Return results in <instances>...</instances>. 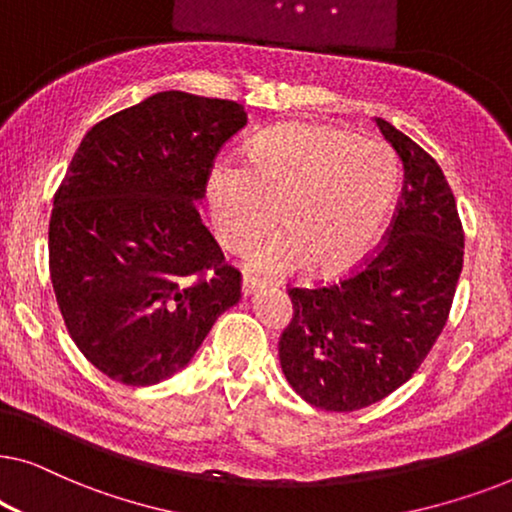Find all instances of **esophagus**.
Returning a JSON list of instances; mask_svg holds the SVG:
<instances>
[{
  "mask_svg": "<svg viewBox=\"0 0 512 512\" xmlns=\"http://www.w3.org/2000/svg\"><path fill=\"white\" fill-rule=\"evenodd\" d=\"M258 286H263L261 279H258L256 275H251V272H244V275H242V291H244V296L254 293Z\"/></svg>",
  "mask_w": 512,
  "mask_h": 512,
  "instance_id": "34e87169",
  "label": "esophagus"
}]
</instances>
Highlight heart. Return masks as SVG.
Returning a JSON list of instances; mask_svg holds the SVG:
<instances>
[{
	"mask_svg": "<svg viewBox=\"0 0 512 512\" xmlns=\"http://www.w3.org/2000/svg\"><path fill=\"white\" fill-rule=\"evenodd\" d=\"M398 184L396 158L375 139L319 125H282L254 139L247 163H219L207 198L214 233L244 251L277 221L284 230L254 251L251 265L289 275L310 263L335 272L366 254Z\"/></svg>",
	"mask_w": 512,
	"mask_h": 512,
	"instance_id": "b5f03b06",
	"label": "heart"
}]
</instances>
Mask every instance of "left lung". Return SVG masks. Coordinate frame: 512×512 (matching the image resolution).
Instances as JSON below:
<instances>
[{
  "mask_svg": "<svg viewBox=\"0 0 512 512\" xmlns=\"http://www.w3.org/2000/svg\"><path fill=\"white\" fill-rule=\"evenodd\" d=\"M375 123L403 170L387 240L352 277L289 289L293 319L279 338L293 391L331 412L368 408L410 380L443 333L464 265V230L443 170L384 118Z\"/></svg>",
  "mask_w": 512,
  "mask_h": 512,
  "instance_id": "1",
  "label": "left lung"
}]
</instances>
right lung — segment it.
<instances>
[{"instance_id":"add662e5","label":"right lung","mask_w":512,"mask_h":512,"mask_svg":"<svg viewBox=\"0 0 512 512\" xmlns=\"http://www.w3.org/2000/svg\"><path fill=\"white\" fill-rule=\"evenodd\" d=\"M244 125L242 104L165 90L81 139L53 198L48 258L69 335L111 380L151 387L179 373L240 300V272L198 205Z\"/></svg>"}]
</instances>
